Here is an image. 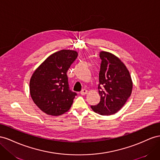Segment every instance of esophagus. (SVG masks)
Listing matches in <instances>:
<instances>
[{"label":"esophagus","mask_w":160,"mask_h":160,"mask_svg":"<svg viewBox=\"0 0 160 160\" xmlns=\"http://www.w3.org/2000/svg\"><path fill=\"white\" fill-rule=\"evenodd\" d=\"M80 94H82V95H85L86 94H87V90H86V89H82L81 90V92H80Z\"/></svg>","instance_id":"obj_1"}]
</instances>
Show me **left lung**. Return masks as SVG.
Returning a JSON list of instances; mask_svg holds the SVG:
<instances>
[{
  "mask_svg": "<svg viewBox=\"0 0 160 160\" xmlns=\"http://www.w3.org/2000/svg\"><path fill=\"white\" fill-rule=\"evenodd\" d=\"M101 59L98 86L100 100L91 106L99 115H111L124 106L131 94L133 82L129 72L119 58L109 52H100Z\"/></svg>",
  "mask_w": 160,
  "mask_h": 160,
  "instance_id": "obj_1",
  "label": "left lung"
}]
</instances>
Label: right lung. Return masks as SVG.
I'll use <instances>...</instances> for the list:
<instances>
[{
    "mask_svg": "<svg viewBox=\"0 0 160 160\" xmlns=\"http://www.w3.org/2000/svg\"><path fill=\"white\" fill-rule=\"evenodd\" d=\"M77 57L76 51L60 50L49 56L31 78V97L36 105L49 115L58 116L67 112L77 95L70 89L67 76Z\"/></svg>",
    "mask_w": 160,
    "mask_h": 160,
    "instance_id": "obj_1",
    "label": "right lung"
}]
</instances>
